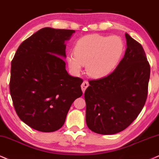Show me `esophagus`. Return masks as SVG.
Wrapping results in <instances>:
<instances>
[{"instance_id": "34e87169", "label": "esophagus", "mask_w": 159, "mask_h": 159, "mask_svg": "<svg viewBox=\"0 0 159 159\" xmlns=\"http://www.w3.org/2000/svg\"><path fill=\"white\" fill-rule=\"evenodd\" d=\"M89 83H88V81H84L83 83V84H82V85H81V88H82V91H83V92L84 93V92H85V91L86 90V89H87L88 87H89Z\"/></svg>"}]
</instances>
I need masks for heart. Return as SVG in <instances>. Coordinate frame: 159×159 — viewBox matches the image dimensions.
Wrapping results in <instances>:
<instances>
[{
	"instance_id": "1",
	"label": "heart",
	"mask_w": 159,
	"mask_h": 159,
	"mask_svg": "<svg viewBox=\"0 0 159 159\" xmlns=\"http://www.w3.org/2000/svg\"><path fill=\"white\" fill-rule=\"evenodd\" d=\"M124 50V42L116 35H86L76 41L74 53L67 57V62L74 74H79L86 63V71L89 76L101 78L114 69Z\"/></svg>"
}]
</instances>
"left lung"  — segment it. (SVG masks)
Segmentation results:
<instances>
[{
    "label": "left lung",
    "instance_id": "8db88e82",
    "mask_svg": "<svg viewBox=\"0 0 159 159\" xmlns=\"http://www.w3.org/2000/svg\"><path fill=\"white\" fill-rule=\"evenodd\" d=\"M127 49L116 69L100 79L89 80L85 92L86 123L99 134L125 130L144 106L150 66L139 43L125 34Z\"/></svg>",
    "mask_w": 159,
    "mask_h": 159
}]
</instances>
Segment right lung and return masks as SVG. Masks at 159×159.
Instances as JSON below:
<instances>
[{"mask_svg":"<svg viewBox=\"0 0 159 159\" xmlns=\"http://www.w3.org/2000/svg\"><path fill=\"white\" fill-rule=\"evenodd\" d=\"M74 30L43 28L20 45L11 60L9 91L23 122L41 132L59 130L83 94L80 77L66 70L65 41Z\"/></svg>","mask_w":159,"mask_h":159,"instance_id":"right-lung-1","label":"right lung"}]
</instances>
